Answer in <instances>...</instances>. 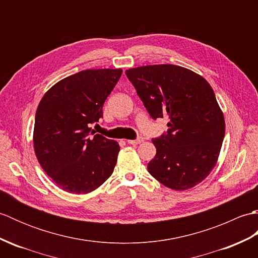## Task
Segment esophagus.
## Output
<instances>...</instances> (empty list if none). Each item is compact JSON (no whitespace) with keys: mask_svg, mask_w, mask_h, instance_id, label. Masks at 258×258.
Listing matches in <instances>:
<instances>
[{"mask_svg":"<svg viewBox=\"0 0 258 258\" xmlns=\"http://www.w3.org/2000/svg\"><path fill=\"white\" fill-rule=\"evenodd\" d=\"M144 142V138H142V136H140L139 139H136V140H128L127 141V143L128 144H132V145H134V144H140V143H143Z\"/></svg>","mask_w":258,"mask_h":258,"instance_id":"34e87169","label":"esophagus"}]
</instances>
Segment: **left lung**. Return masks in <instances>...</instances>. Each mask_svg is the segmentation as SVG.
<instances>
[{
	"instance_id": "8db88e82",
	"label": "left lung",
	"mask_w": 258,
	"mask_h": 258,
	"mask_svg": "<svg viewBox=\"0 0 258 258\" xmlns=\"http://www.w3.org/2000/svg\"><path fill=\"white\" fill-rule=\"evenodd\" d=\"M152 118L168 117V130L152 142L156 155L150 174L175 190L194 187L216 165L225 120L212 86L178 65H146L126 70Z\"/></svg>"
}]
</instances>
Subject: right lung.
I'll list each match as a JSON object with an SVG mask.
<instances>
[{
  "label": "right lung",
  "instance_id": "add662e5",
  "mask_svg": "<svg viewBox=\"0 0 258 258\" xmlns=\"http://www.w3.org/2000/svg\"><path fill=\"white\" fill-rule=\"evenodd\" d=\"M122 69L85 70L48 90L35 114L33 143L44 172L59 188L87 194L111 176L117 142L95 134L91 125L103 117V104Z\"/></svg>",
  "mask_w": 258,
  "mask_h": 258
}]
</instances>
